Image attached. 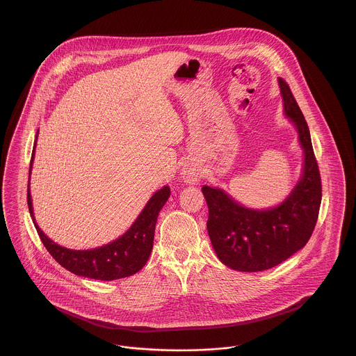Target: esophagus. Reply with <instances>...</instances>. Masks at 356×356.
<instances>
[{"label": "esophagus", "instance_id": "1", "mask_svg": "<svg viewBox=\"0 0 356 356\" xmlns=\"http://www.w3.org/2000/svg\"><path fill=\"white\" fill-rule=\"evenodd\" d=\"M183 177H184L186 183H189V184H195V183L199 181V173L193 168H186L183 172Z\"/></svg>", "mask_w": 356, "mask_h": 356}]
</instances>
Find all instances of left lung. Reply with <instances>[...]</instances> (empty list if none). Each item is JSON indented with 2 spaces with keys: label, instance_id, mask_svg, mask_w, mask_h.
Wrapping results in <instances>:
<instances>
[{
  "label": "left lung",
  "instance_id": "8db88e82",
  "mask_svg": "<svg viewBox=\"0 0 356 356\" xmlns=\"http://www.w3.org/2000/svg\"><path fill=\"white\" fill-rule=\"evenodd\" d=\"M284 113L298 131L305 152L303 175L287 199L275 208L251 209L222 189L204 186L207 229L221 263L243 272L272 268L302 250L312 235L322 202V180L309 129L289 86L279 79Z\"/></svg>",
  "mask_w": 356,
  "mask_h": 356
}]
</instances>
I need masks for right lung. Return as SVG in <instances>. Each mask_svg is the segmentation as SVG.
<instances>
[{
	"label": "right lung",
	"mask_w": 356,
	"mask_h": 356,
	"mask_svg": "<svg viewBox=\"0 0 356 356\" xmlns=\"http://www.w3.org/2000/svg\"><path fill=\"white\" fill-rule=\"evenodd\" d=\"M38 134V131H37ZM37 138V136H35ZM35 148V144H34ZM34 149L29 167V180L31 170L33 164ZM170 186H163L157 191L149 202L144 207L138 218L132 227L119 238L113 240L109 244H105L99 248L74 251L58 245L47 236L37 222L34 220L33 207L31 188L28 184V207L31 216L33 219L34 227L38 232V236L44 243L45 248L51 254V257L63 266L65 270L73 272L74 275L84 276L96 280H116L135 275L140 271L149 259L152 252L154 227L160 209L167 203L170 197Z\"/></svg>",
	"instance_id": "1"
}]
</instances>
